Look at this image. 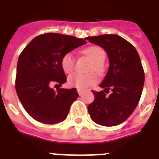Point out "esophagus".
Instances as JSON below:
<instances>
[{
	"instance_id": "34e87169",
	"label": "esophagus",
	"mask_w": 159,
	"mask_h": 159,
	"mask_svg": "<svg viewBox=\"0 0 159 159\" xmlns=\"http://www.w3.org/2000/svg\"><path fill=\"white\" fill-rule=\"evenodd\" d=\"M77 92H78V94L80 95V96H81V95H82V93H83V92H84V90H82V89H78V88H77Z\"/></svg>"
}]
</instances>
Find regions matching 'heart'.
<instances>
[{"instance_id":"heart-1","label":"heart","mask_w":159,"mask_h":159,"mask_svg":"<svg viewBox=\"0 0 159 159\" xmlns=\"http://www.w3.org/2000/svg\"><path fill=\"white\" fill-rule=\"evenodd\" d=\"M82 53L87 56L91 60L88 71L91 72L87 74H79L73 73L70 75L67 78V83L70 87H77L78 89H84L92 86L97 82V76L92 71L97 72V74H102L104 71L103 62L106 58V52L100 46H91L85 48L82 51ZM76 63L74 55L72 53H67L63 55L61 60V64L63 71L66 73H70L73 71Z\"/></svg>"}]
</instances>
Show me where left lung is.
Here are the masks:
<instances>
[{
    "label": "left lung",
    "instance_id": "8db88e82",
    "mask_svg": "<svg viewBox=\"0 0 159 159\" xmlns=\"http://www.w3.org/2000/svg\"><path fill=\"white\" fill-rule=\"evenodd\" d=\"M107 53L110 67L100 87L92 91L95 99L87 106L91 118L103 126H115L129 117L140 100L144 84V72L140 57L129 42L116 34L86 38ZM111 90V93L106 95Z\"/></svg>",
    "mask_w": 159,
    "mask_h": 159
}]
</instances>
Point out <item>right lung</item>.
<instances>
[{
    "instance_id": "right-lung-1",
    "label": "right lung",
    "mask_w": 159,
    "mask_h": 159,
    "mask_svg": "<svg viewBox=\"0 0 159 159\" xmlns=\"http://www.w3.org/2000/svg\"><path fill=\"white\" fill-rule=\"evenodd\" d=\"M86 43L73 36L47 33L32 39L21 52L16 70V93L26 112L35 120L52 125L67 118L78 93L76 88H59L67 82L61 60ZM53 84L59 87L57 91L52 88Z\"/></svg>"
}]
</instances>
